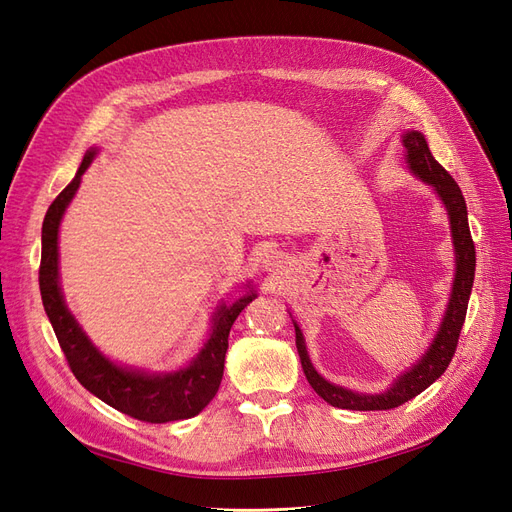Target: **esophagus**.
<instances>
[{
	"label": "esophagus",
	"instance_id": "esophagus-1",
	"mask_svg": "<svg viewBox=\"0 0 512 512\" xmlns=\"http://www.w3.org/2000/svg\"><path fill=\"white\" fill-rule=\"evenodd\" d=\"M267 265H269V267H282L284 260H282V256H277V254L273 256V254H271V256L267 258Z\"/></svg>",
	"mask_w": 512,
	"mask_h": 512
}]
</instances>
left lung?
<instances>
[{"label":"left lung","instance_id":"left-lung-1","mask_svg":"<svg viewBox=\"0 0 512 512\" xmlns=\"http://www.w3.org/2000/svg\"><path fill=\"white\" fill-rule=\"evenodd\" d=\"M404 147L408 151L406 160H408V166L412 168V173L436 188L438 196L442 198V203L448 211V218H451L455 262H457L451 301H448L442 327H440L436 339H433L431 348L425 352L423 359L418 361L410 371H406L404 376H399V380H395L391 389L382 395L354 393V391L342 389V386H335V384L324 380L314 369V365L309 363V356H307L305 342H303V333L297 324H294L303 374H305L307 382L312 384V389L333 408L391 410V408L406 404V401H410L412 397L421 395L427 386L436 382L444 374L446 367L451 365L455 350H457L461 327H463V322H466L468 301H470L474 271H476V250H474V241L470 235L466 198H463L457 181L446 173L436 158L431 156L425 136L421 132L404 134Z\"/></svg>","mask_w":512,"mask_h":512}]
</instances>
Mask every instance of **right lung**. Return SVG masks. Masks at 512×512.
<instances>
[{"instance_id":"right-lung-1","label":"right lung","mask_w":512,"mask_h":512,"mask_svg":"<svg viewBox=\"0 0 512 512\" xmlns=\"http://www.w3.org/2000/svg\"><path fill=\"white\" fill-rule=\"evenodd\" d=\"M96 156V149L85 153L76 177L53 200L42 222V258H40V294L44 312L49 316L57 342L66 354L74 378L89 393L111 408L145 423H168L192 418L203 410L220 389L224 376V359L232 322L250 305L256 294H245L232 305H220L213 318V333L196 359L177 374L147 376L143 371L117 367L94 348L87 335L68 312L59 290L57 271V232L74 192L79 190L81 175Z\"/></svg>"}]
</instances>
